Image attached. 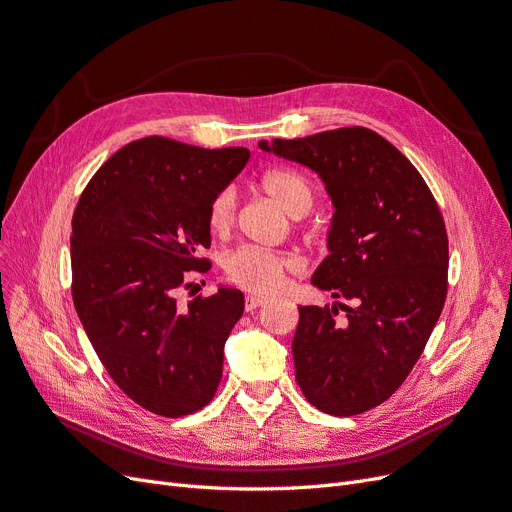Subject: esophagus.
Wrapping results in <instances>:
<instances>
[{
  "label": "esophagus",
  "mask_w": 512,
  "mask_h": 512,
  "mask_svg": "<svg viewBox=\"0 0 512 512\" xmlns=\"http://www.w3.org/2000/svg\"><path fill=\"white\" fill-rule=\"evenodd\" d=\"M264 302H267V298L248 294V296H245V311H254V309H258V306H262Z\"/></svg>",
  "instance_id": "34e87169"
}]
</instances>
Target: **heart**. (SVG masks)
<instances>
[{
	"mask_svg": "<svg viewBox=\"0 0 512 512\" xmlns=\"http://www.w3.org/2000/svg\"><path fill=\"white\" fill-rule=\"evenodd\" d=\"M260 189L269 195L290 218L309 214L315 201L311 182L292 170H269L260 176ZM237 214V195L233 189H222L214 195L208 208V224L214 235H227ZM300 260L290 254L267 252L256 248H239L224 260V273L239 288L254 294L277 292L285 275L298 273Z\"/></svg>",
	"mask_w": 512,
	"mask_h": 512,
	"instance_id": "1",
	"label": "heart"
}]
</instances>
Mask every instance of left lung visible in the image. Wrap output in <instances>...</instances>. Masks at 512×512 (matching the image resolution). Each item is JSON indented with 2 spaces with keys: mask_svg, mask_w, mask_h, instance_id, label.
Returning a JSON list of instances; mask_svg holds the SVG:
<instances>
[{
  "mask_svg": "<svg viewBox=\"0 0 512 512\" xmlns=\"http://www.w3.org/2000/svg\"><path fill=\"white\" fill-rule=\"evenodd\" d=\"M273 153L313 170L332 199L327 254L311 277L337 306H298L296 382L317 410L355 416L380 405L420 359L447 294V233L437 201L401 151L367 128L273 142Z\"/></svg>",
  "mask_w": 512,
  "mask_h": 512,
  "instance_id": "1",
  "label": "left lung"
}]
</instances>
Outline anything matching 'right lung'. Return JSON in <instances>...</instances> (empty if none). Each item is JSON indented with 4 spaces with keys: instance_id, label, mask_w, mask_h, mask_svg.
<instances>
[{
    "instance_id": "obj_1",
    "label": "right lung",
    "mask_w": 512,
    "mask_h": 512,
    "mask_svg": "<svg viewBox=\"0 0 512 512\" xmlns=\"http://www.w3.org/2000/svg\"><path fill=\"white\" fill-rule=\"evenodd\" d=\"M243 147L201 149L149 136L111 155L73 214V304L109 376L145 410L178 418L206 407L243 294L218 288L185 309L176 290L210 248L208 208L245 168Z\"/></svg>"
}]
</instances>
